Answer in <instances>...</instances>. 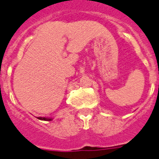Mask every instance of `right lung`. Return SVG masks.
<instances>
[{"mask_svg":"<svg viewBox=\"0 0 159 159\" xmlns=\"http://www.w3.org/2000/svg\"><path fill=\"white\" fill-rule=\"evenodd\" d=\"M38 119L40 120H43V121H51L52 120V118H41V117H39V118H38Z\"/></svg>","mask_w":159,"mask_h":159,"instance_id":"1","label":"right lung"}]
</instances>
